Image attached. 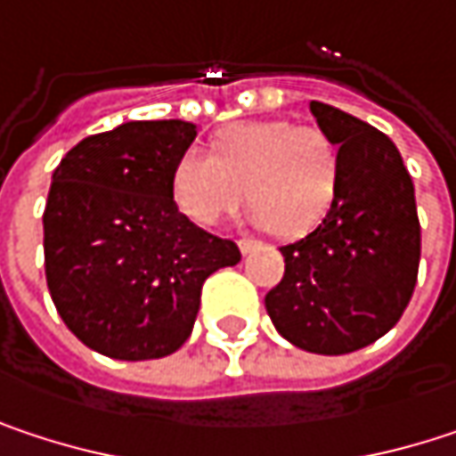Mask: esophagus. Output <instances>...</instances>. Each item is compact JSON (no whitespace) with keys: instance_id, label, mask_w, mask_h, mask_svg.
<instances>
[{"instance_id":"esophagus-1","label":"esophagus","mask_w":456,"mask_h":456,"mask_svg":"<svg viewBox=\"0 0 456 456\" xmlns=\"http://www.w3.org/2000/svg\"><path fill=\"white\" fill-rule=\"evenodd\" d=\"M261 248H264V242H258V240H240V250H242V256L256 253V250H261Z\"/></svg>"}]
</instances>
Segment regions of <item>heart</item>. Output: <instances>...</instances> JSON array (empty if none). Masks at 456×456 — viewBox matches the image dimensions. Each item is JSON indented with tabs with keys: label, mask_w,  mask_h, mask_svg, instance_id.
Segmentation results:
<instances>
[{
	"label": "heart",
	"mask_w": 456,
	"mask_h": 456,
	"mask_svg": "<svg viewBox=\"0 0 456 456\" xmlns=\"http://www.w3.org/2000/svg\"><path fill=\"white\" fill-rule=\"evenodd\" d=\"M214 152L190 147L171 176L176 206L200 227L232 214L248 190L253 222L296 237L317 227L338 192V147L317 126L290 121L232 124Z\"/></svg>",
	"instance_id": "obj_1"
}]
</instances>
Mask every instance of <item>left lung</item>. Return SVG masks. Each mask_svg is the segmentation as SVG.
Here are the masks:
<instances>
[{
    "mask_svg": "<svg viewBox=\"0 0 456 456\" xmlns=\"http://www.w3.org/2000/svg\"><path fill=\"white\" fill-rule=\"evenodd\" d=\"M338 144V192L312 234L282 245L285 274L264 298L293 346L338 356L383 338L417 285L419 219L414 184L396 144L375 126L312 102Z\"/></svg>",
    "mask_w": 456,
    "mask_h": 456,
    "instance_id": "obj_1",
    "label": "left lung"
}]
</instances>
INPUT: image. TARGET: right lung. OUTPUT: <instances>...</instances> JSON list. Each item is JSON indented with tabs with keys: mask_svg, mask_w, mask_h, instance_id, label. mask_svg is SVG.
Segmentation results:
<instances>
[{
	"mask_svg": "<svg viewBox=\"0 0 456 456\" xmlns=\"http://www.w3.org/2000/svg\"><path fill=\"white\" fill-rule=\"evenodd\" d=\"M195 137L187 121H129L81 139L52 174L46 288L68 330L97 354H174L192 332L203 282L240 261L232 240L174 203V166Z\"/></svg>",
	"mask_w": 456,
	"mask_h": 456,
	"instance_id": "obj_1",
	"label": "right lung"
}]
</instances>
